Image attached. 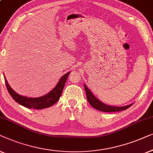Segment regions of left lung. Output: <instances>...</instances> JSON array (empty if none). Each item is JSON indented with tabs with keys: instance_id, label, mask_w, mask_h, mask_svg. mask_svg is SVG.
Wrapping results in <instances>:
<instances>
[{
	"instance_id": "1",
	"label": "left lung",
	"mask_w": 153,
	"mask_h": 153,
	"mask_svg": "<svg viewBox=\"0 0 153 153\" xmlns=\"http://www.w3.org/2000/svg\"><path fill=\"white\" fill-rule=\"evenodd\" d=\"M84 87H85L88 102H89V104L91 105L94 108L98 109V110L104 111V112H115V111L126 110V109L129 108V107L132 105V104H130L124 107L109 106V105H105L102 102H100V100H98V99L92 94L91 92L90 91V90L86 87V85H84Z\"/></svg>"
}]
</instances>
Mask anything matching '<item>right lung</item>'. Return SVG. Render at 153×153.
Masks as SVG:
<instances>
[{"mask_svg": "<svg viewBox=\"0 0 153 153\" xmlns=\"http://www.w3.org/2000/svg\"><path fill=\"white\" fill-rule=\"evenodd\" d=\"M69 74L70 73L68 72L64 75V76H62L61 79H59V82L56 85V87L51 92H49L48 94H46V95L44 96H42V97L34 98H27L25 97V96L19 95L18 94H16L10 87V86L7 83V79H5V77H4V78H5V82L8 92H9L10 96H12V98L16 102L23 105V106L27 107V108L40 109L47 108V107L52 106V105H54L55 103H56L59 100L60 96H61L62 94V91L64 89V85H65L66 79H67Z\"/></svg>", "mask_w": 153, "mask_h": 153, "instance_id": "add662e5", "label": "right lung"}]
</instances>
